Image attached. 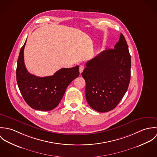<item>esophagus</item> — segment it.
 Wrapping results in <instances>:
<instances>
[{
	"label": "esophagus",
	"mask_w": 157,
	"mask_h": 157,
	"mask_svg": "<svg viewBox=\"0 0 157 157\" xmlns=\"http://www.w3.org/2000/svg\"><path fill=\"white\" fill-rule=\"evenodd\" d=\"M84 69H85V67L83 65H80V67H79V72H80V74L83 71Z\"/></svg>",
	"instance_id": "1"
}]
</instances>
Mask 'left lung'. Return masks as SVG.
<instances>
[{"instance_id": "obj_1", "label": "left lung", "mask_w": 157, "mask_h": 157, "mask_svg": "<svg viewBox=\"0 0 157 157\" xmlns=\"http://www.w3.org/2000/svg\"><path fill=\"white\" fill-rule=\"evenodd\" d=\"M82 75L86 99L97 112L113 109L126 92L131 78V57L122 33L114 49H107L86 63Z\"/></svg>"}]
</instances>
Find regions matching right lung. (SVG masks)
<instances>
[{
    "label": "right lung",
    "instance_id": "add662e5",
    "mask_svg": "<svg viewBox=\"0 0 157 157\" xmlns=\"http://www.w3.org/2000/svg\"><path fill=\"white\" fill-rule=\"evenodd\" d=\"M21 48L16 69L17 82L26 103L33 109L51 111L58 106L70 83L79 75L78 66L62 68L53 75L39 77L29 73L25 67Z\"/></svg>",
    "mask_w": 157,
    "mask_h": 157
}]
</instances>
